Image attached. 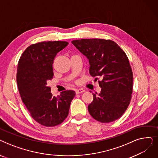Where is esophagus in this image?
<instances>
[{
	"instance_id": "1",
	"label": "esophagus",
	"mask_w": 158,
	"mask_h": 158,
	"mask_svg": "<svg viewBox=\"0 0 158 158\" xmlns=\"http://www.w3.org/2000/svg\"><path fill=\"white\" fill-rule=\"evenodd\" d=\"M85 92V90L84 89H82V88H80V89H77L76 90V94H82Z\"/></svg>"
}]
</instances>
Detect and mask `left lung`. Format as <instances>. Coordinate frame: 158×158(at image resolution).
Segmentation results:
<instances>
[{
  "mask_svg": "<svg viewBox=\"0 0 158 158\" xmlns=\"http://www.w3.org/2000/svg\"><path fill=\"white\" fill-rule=\"evenodd\" d=\"M72 44L89 63V73L101 77L102 89L88 105V111L96 120L109 123L118 119L129 105L133 75L128 57L114 41L104 39H81ZM97 78H96L97 80Z\"/></svg>",
  "mask_w": 158,
  "mask_h": 158,
  "instance_id": "left-lung-1",
  "label": "left lung"
}]
</instances>
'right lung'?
Returning <instances> with one entry per match:
<instances>
[{
    "label": "right lung",
    "instance_id": "obj_1",
    "mask_svg": "<svg viewBox=\"0 0 158 158\" xmlns=\"http://www.w3.org/2000/svg\"><path fill=\"white\" fill-rule=\"evenodd\" d=\"M66 41H43L29 46L22 54L16 81L22 102L31 117L41 125L54 127L67 117L76 95L66 90L52 96L47 82L54 76L53 61L57 53L68 45Z\"/></svg>",
    "mask_w": 158,
    "mask_h": 158
}]
</instances>
